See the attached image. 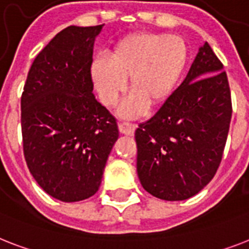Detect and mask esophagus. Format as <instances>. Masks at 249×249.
<instances>
[{
	"instance_id": "1",
	"label": "esophagus",
	"mask_w": 249,
	"mask_h": 249,
	"mask_svg": "<svg viewBox=\"0 0 249 249\" xmlns=\"http://www.w3.org/2000/svg\"><path fill=\"white\" fill-rule=\"evenodd\" d=\"M135 130L134 124H129V123H119V131L121 134L131 135Z\"/></svg>"
}]
</instances>
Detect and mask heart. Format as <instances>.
I'll return each mask as SVG.
<instances>
[{
	"mask_svg": "<svg viewBox=\"0 0 249 249\" xmlns=\"http://www.w3.org/2000/svg\"><path fill=\"white\" fill-rule=\"evenodd\" d=\"M188 57L187 44L178 36L139 32L121 38L110 58L98 56L90 74L101 102L118 104L129 88L133 92L120 108V115L133 119L142 115L147 104H162L181 75Z\"/></svg>",
	"mask_w": 249,
	"mask_h": 249,
	"instance_id": "1",
	"label": "heart"
}]
</instances>
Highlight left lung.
<instances>
[{
  "instance_id": "1",
  "label": "left lung",
  "mask_w": 249,
  "mask_h": 249,
  "mask_svg": "<svg viewBox=\"0 0 249 249\" xmlns=\"http://www.w3.org/2000/svg\"><path fill=\"white\" fill-rule=\"evenodd\" d=\"M231 111L223 62L206 42L183 83L135 130L137 171L145 191L165 201L202 191L223 159Z\"/></svg>"
}]
</instances>
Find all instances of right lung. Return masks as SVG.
Instances as JSON below:
<instances>
[{"mask_svg": "<svg viewBox=\"0 0 249 249\" xmlns=\"http://www.w3.org/2000/svg\"><path fill=\"white\" fill-rule=\"evenodd\" d=\"M102 25L68 26L37 54L21 94L26 165L62 202L92 197L119 138L116 119L92 93L93 43Z\"/></svg>", "mask_w": 249, "mask_h": 249, "instance_id": "obj_1", "label": "right lung"}]
</instances>
